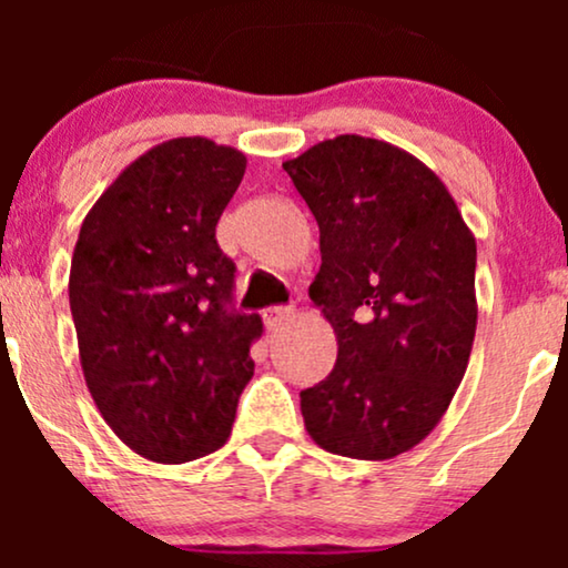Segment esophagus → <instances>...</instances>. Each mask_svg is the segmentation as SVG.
<instances>
[{
    "instance_id": "1",
    "label": "esophagus",
    "mask_w": 568,
    "mask_h": 568,
    "mask_svg": "<svg viewBox=\"0 0 568 568\" xmlns=\"http://www.w3.org/2000/svg\"><path fill=\"white\" fill-rule=\"evenodd\" d=\"M262 317H264L266 328L277 331L293 317V306H266V310L262 312Z\"/></svg>"
}]
</instances>
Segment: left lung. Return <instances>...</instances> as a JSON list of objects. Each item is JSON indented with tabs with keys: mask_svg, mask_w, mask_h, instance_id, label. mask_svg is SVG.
<instances>
[{
	"mask_svg": "<svg viewBox=\"0 0 568 568\" xmlns=\"http://www.w3.org/2000/svg\"><path fill=\"white\" fill-rule=\"evenodd\" d=\"M321 226L310 298L336 334L334 371L302 393L310 438L382 462L438 427L470 363L475 237L422 160L366 135H336L285 160Z\"/></svg>",
	"mask_w": 568,
	"mask_h": 568,
	"instance_id": "1",
	"label": "left lung"
}]
</instances>
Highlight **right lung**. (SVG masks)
Instances as JSON below:
<instances>
[{
	"label": "right lung",
	"instance_id": "1",
	"mask_svg": "<svg viewBox=\"0 0 568 568\" xmlns=\"http://www.w3.org/2000/svg\"><path fill=\"white\" fill-rule=\"evenodd\" d=\"M245 154L202 135L143 152L82 221L69 304L84 382L114 435L162 465L216 452L253 376L262 317L232 312L216 224Z\"/></svg>",
	"mask_w": 568,
	"mask_h": 568
}]
</instances>
